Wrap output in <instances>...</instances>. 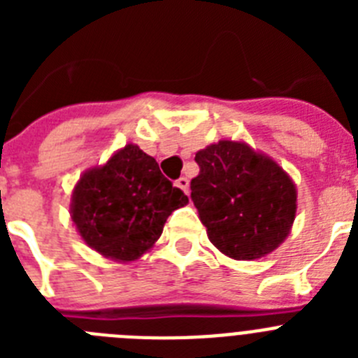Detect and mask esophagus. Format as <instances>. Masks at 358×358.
Returning a JSON list of instances; mask_svg holds the SVG:
<instances>
[{"instance_id":"obj_1","label":"esophagus","mask_w":358,"mask_h":358,"mask_svg":"<svg viewBox=\"0 0 358 358\" xmlns=\"http://www.w3.org/2000/svg\"><path fill=\"white\" fill-rule=\"evenodd\" d=\"M176 185H177V188H181L185 194H188L189 192V181L186 179V177H179V179L176 181Z\"/></svg>"}]
</instances>
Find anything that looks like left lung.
Returning a JSON list of instances; mask_svg holds the SVG:
<instances>
[{"instance_id":"8db88e82","label":"left lung","mask_w":358,"mask_h":358,"mask_svg":"<svg viewBox=\"0 0 358 358\" xmlns=\"http://www.w3.org/2000/svg\"><path fill=\"white\" fill-rule=\"evenodd\" d=\"M192 201L215 248L233 260H256L289 236L296 185L268 156L242 141L220 140L195 154Z\"/></svg>"}]
</instances>
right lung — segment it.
Wrapping results in <instances>:
<instances>
[{
  "label": "right lung",
  "mask_w": 358,
  "mask_h": 358,
  "mask_svg": "<svg viewBox=\"0 0 358 358\" xmlns=\"http://www.w3.org/2000/svg\"><path fill=\"white\" fill-rule=\"evenodd\" d=\"M186 204L188 197L161 173L156 159L129 143L82 173L69 211L91 249L127 264L157 242L166 218Z\"/></svg>",
  "instance_id": "right-lung-1"
}]
</instances>
